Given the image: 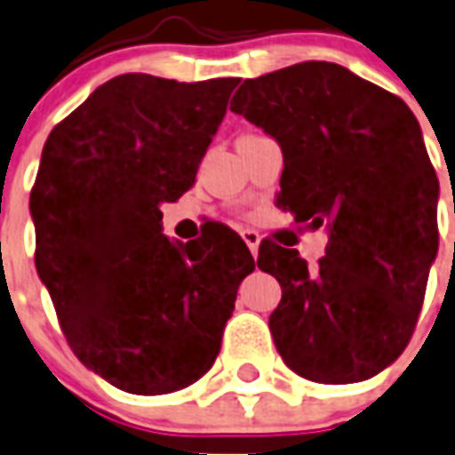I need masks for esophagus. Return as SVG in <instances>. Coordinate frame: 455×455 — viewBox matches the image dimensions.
Returning a JSON list of instances; mask_svg holds the SVG:
<instances>
[{
    "label": "esophagus",
    "mask_w": 455,
    "mask_h": 455,
    "mask_svg": "<svg viewBox=\"0 0 455 455\" xmlns=\"http://www.w3.org/2000/svg\"><path fill=\"white\" fill-rule=\"evenodd\" d=\"M243 240H245V245L250 247V252L257 257V252H259V243H261L259 234H257V231H252V228H247V231H243Z\"/></svg>",
    "instance_id": "1"
}]
</instances>
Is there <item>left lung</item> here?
I'll return each instance as SVG.
<instances>
[{"instance_id":"1","label":"left lung","mask_w":455,"mask_h":455,"mask_svg":"<svg viewBox=\"0 0 455 455\" xmlns=\"http://www.w3.org/2000/svg\"><path fill=\"white\" fill-rule=\"evenodd\" d=\"M231 112L283 149L278 203L327 227L315 268L261 245L257 266L283 287L268 317L291 371L315 383L367 381L407 348L437 257V175L413 112L334 62L247 79Z\"/></svg>"}]
</instances>
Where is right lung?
Masks as SVG:
<instances>
[{
    "mask_svg": "<svg viewBox=\"0 0 455 455\" xmlns=\"http://www.w3.org/2000/svg\"><path fill=\"white\" fill-rule=\"evenodd\" d=\"M238 81L121 74L44 144L29 196L36 273L74 355L125 393L198 381L254 271L231 228L184 245L161 224V205L194 187Z\"/></svg>",
    "mask_w": 455,
    "mask_h": 455,
    "instance_id": "add662e5",
    "label": "right lung"
}]
</instances>
